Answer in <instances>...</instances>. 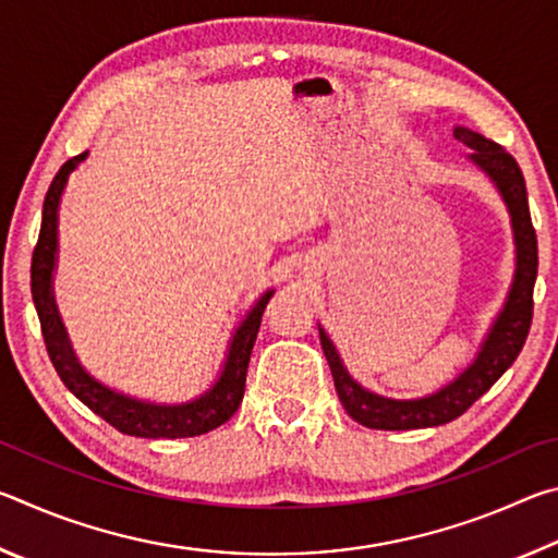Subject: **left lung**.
Returning a JSON list of instances; mask_svg holds the SVG:
<instances>
[{"label":"left lung","instance_id":"obj_1","mask_svg":"<svg viewBox=\"0 0 558 558\" xmlns=\"http://www.w3.org/2000/svg\"><path fill=\"white\" fill-rule=\"evenodd\" d=\"M456 140L470 147V162H475L483 172L493 179L497 192L502 194L507 211L512 216V233L517 248V268L514 280L509 288L507 302L502 313L489 327L483 347L465 372L458 379L442 386L440 391L423 396V399H386V396L366 391L362 384H356L347 374L342 359H339L332 339L319 327V342L327 356L329 369L335 376V389L344 411L352 415L356 423L376 430H413V428H433L442 423L456 421L458 415L465 413L480 396L489 391L499 376H502L514 359L522 352L526 342L529 327H532L534 315V282L536 268H539V256H536V233L529 216L526 202V184L519 169L517 159L499 147L493 140L472 132L468 128H456Z\"/></svg>","mask_w":558,"mask_h":558}]
</instances>
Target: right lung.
Here are the masks:
<instances>
[{"mask_svg":"<svg viewBox=\"0 0 558 558\" xmlns=\"http://www.w3.org/2000/svg\"><path fill=\"white\" fill-rule=\"evenodd\" d=\"M88 153H81L65 162L59 174L46 192L44 199V214H41V231L39 241H36L34 256H32V298L39 313L41 335L46 352L51 356V364L56 374L61 376L75 399L88 405L93 413H98L102 421H108L112 428H118L125 436L135 438H194L202 433H209L219 428L231 415L239 411L245 391V372H248L251 352L256 344L260 317L266 310L272 290L263 292L256 305L241 327L235 329L231 339L229 356L223 362V372L209 391L202 393L199 399L189 403H149L140 399H130L125 393H118L102 386L100 381L83 369L78 359L73 354V347L65 335V327L59 317L53 300V268H56V253H59V204L63 186L69 182V174L78 167Z\"/></svg>","mask_w":558,"mask_h":558,"instance_id":"1","label":"right lung"}]
</instances>
